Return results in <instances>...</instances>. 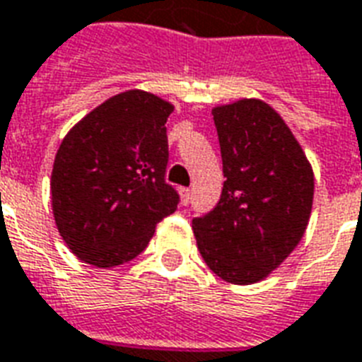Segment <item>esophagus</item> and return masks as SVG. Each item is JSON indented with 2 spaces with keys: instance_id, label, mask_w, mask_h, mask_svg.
<instances>
[{
  "instance_id": "esophagus-1",
  "label": "esophagus",
  "mask_w": 362,
  "mask_h": 362,
  "mask_svg": "<svg viewBox=\"0 0 362 362\" xmlns=\"http://www.w3.org/2000/svg\"><path fill=\"white\" fill-rule=\"evenodd\" d=\"M180 193H182V201H184V205H187V203L192 201V189H189V187H182Z\"/></svg>"
}]
</instances>
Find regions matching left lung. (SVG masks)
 <instances>
[{"label": "left lung", "mask_w": 362, "mask_h": 362, "mask_svg": "<svg viewBox=\"0 0 362 362\" xmlns=\"http://www.w3.org/2000/svg\"><path fill=\"white\" fill-rule=\"evenodd\" d=\"M224 187L216 206L193 218L203 260L220 279H266L302 241L313 205V170L269 104L243 98L212 110Z\"/></svg>", "instance_id": "8db88e82"}]
</instances>
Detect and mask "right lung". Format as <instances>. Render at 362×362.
Masks as SVG:
<instances>
[{
  "instance_id": "1",
  "label": "right lung",
  "mask_w": 362,
  "mask_h": 362,
  "mask_svg": "<svg viewBox=\"0 0 362 362\" xmlns=\"http://www.w3.org/2000/svg\"><path fill=\"white\" fill-rule=\"evenodd\" d=\"M173 110L151 93L125 90L64 136L52 165V214L79 260L115 267L136 258L176 211L180 197L165 182Z\"/></svg>"
}]
</instances>
